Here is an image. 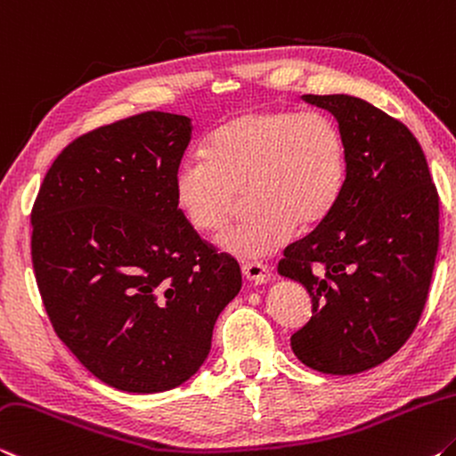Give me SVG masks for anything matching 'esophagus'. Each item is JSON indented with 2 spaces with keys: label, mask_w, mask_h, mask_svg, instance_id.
Listing matches in <instances>:
<instances>
[{
  "label": "esophagus",
  "mask_w": 456,
  "mask_h": 456,
  "mask_svg": "<svg viewBox=\"0 0 456 456\" xmlns=\"http://www.w3.org/2000/svg\"><path fill=\"white\" fill-rule=\"evenodd\" d=\"M242 274L246 281H252L255 285H265L271 279V271L263 263H246L242 265Z\"/></svg>",
  "instance_id": "esophagus-1"
}]
</instances>
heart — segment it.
Masks as SVG:
<instances>
[{"label": "heart", "mask_w": 456, "mask_h": 456, "mask_svg": "<svg viewBox=\"0 0 456 456\" xmlns=\"http://www.w3.org/2000/svg\"><path fill=\"white\" fill-rule=\"evenodd\" d=\"M347 177V145L325 115L246 110L222 123L206 158H185L174 175L175 204L198 232H220L242 193L255 214L220 238V248L242 260L282 248L295 226H319L333 212Z\"/></svg>", "instance_id": "obj_1"}]
</instances>
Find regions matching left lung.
I'll return each instance as SVG.
<instances>
[{"label":"left lung","mask_w":456,"mask_h":456,"mask_svg":"<svg viewBox=\"0 0 456 456\" xmlns=\"http://www.w3.org/2000/svg\"><path fill=\"white\" fill-rule=\"evenodd\" d=\"M301 99L338 121L347 177L333 212L279 263L313 303L290 347L311 370L352 376L396 354L418 325L438 252V193L406 125L357 96Z\"/></svg>","instance_id":"left-lung-1"}]
</instances>
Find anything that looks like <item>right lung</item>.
Here are the masks:
<instances>
[{
  "label": "right lung",
  "instance_id": "add662e5",
  "mask_svg": "<svg viewBox=\"0 0 456 456\" xmlns=\"http://www.w3.org/2000/svg\"><path fill=\"white\" fill-rule=\"evenodd\" d=\"M191 118L149 113L86 133L48 169L32 210V263L52 327L94 378L155 394L196 374L242 287L234 258L177 210Z\"/></svg>",
  "mask_w": 456,
  "mask_h": 456
}]
</instances>
